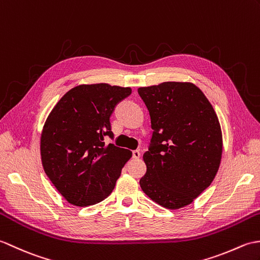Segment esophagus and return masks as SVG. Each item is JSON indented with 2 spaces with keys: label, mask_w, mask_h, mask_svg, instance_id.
Returning <instances> with one entry per match:
<instances>
[{
  "label": "esophagus",
  "mask_w": 260,
  "mask_h": 260,
  "mask_svg": "<svg viewBox=\"0 0 260 260\" xmlns=\"http://www.w3.org/2000/svg\"><path fill=\"white\" fill-rule=\"evenodd\" d=\"M140 155H141V153L139 150H134V151H132V157H134L135 159H139Z\"/></svg>",
  "instance_id": "1"
}]
</instances>
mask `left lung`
Listing matches in <instances>:
<instances>
[{"mask_svg":"<svg viewBox=\"0 0 260 260\" xmlns=\"http://www.w3.org/2000/svg\"><path fill=\"white\" fill-rule=\"evenodd\" d=\"M153 130L140 187L168 209L191 204L210 186L220 166L222 135L211 103L190 82L143 86Z\"/></svg>","mask_w":260,"mask_h":260,"instance_id":"1","label":"left lung"}]
</instances>
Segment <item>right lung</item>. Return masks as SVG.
<instances>
[{
    "mask_svg": "<svg viewBox=\"0 0 260 260\" xmlns=\"http://www.w3.org/2000/svg\"><path fill=\"white\" fill-rule=\"evenodd\" d=\"M130 94V88L81 84L52 109L41 135V159L45 174L68 203L92 206L112 192L132 152L107 146L105 138L113 139L110 117Z\"/></svg>",
    "mask_w": 260,
    "mask_h": 260,
    "instance_id": "1",
    "label": "right lung"
}]
</instances>
